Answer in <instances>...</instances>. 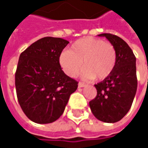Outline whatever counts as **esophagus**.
Returning <instances> with one entry per match:
<instances>
[{
    "instance_id": "esophagus-1",
    "label": "esophagus",
    "mask_w": 148,
    "mask_h": 148,
    "mask_svg": "<svg viewBox=\"0 0 148 148\" xmlns=\"http://www.w3.org/2000/svg\"><path fill=\"white\" fill-rule=\"evenodd\" d=\"M78 86H79V88H84V87L86 86V84H85L84 83L79 82V84H78Z\"/></svg>"
}]
</instances>
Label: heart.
Instances as JSON below:
<instances>
[{
    "instance_id": "heart-1",
    "label": "heart",
    "mask_w": 148,
    "mask_h": 148,
    "mask_svg": "<svg viewBox=\"0 0 148 148\" xmlns=\"http://www.w3.org/2000/svg\"><path fill=\"white\" fill-rule=\"evenodd\" d=\"M116 60V50L112 44L92 37L74 42L70 50L62 52L60 56L65 74L75 77L84 65L82 75L87 79H105L112 72Z\"/></svg>"
}]
</instances>
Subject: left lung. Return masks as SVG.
Wrapping results in <instances>:
<instances>
[{
  "instance_id": "left-lung-1",
  "label": "left lung",
  "mask_w": 148,
  "mask_h": 148,
  "mask_svg": "<svg viewBox=\"0 0 148 148\" xmlns=\"http://www.w3.org/2000/svg\"><path fill=\"white\" fill-rule=\"evenodd\" d=\"M113 45L117 60L112 72L94 86L97 96L89 102L94 117L102 122H119L129 111L138 88L136 57L123 39L112 34H100Z\"/></svg>"
}]
</instances>
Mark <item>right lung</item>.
Instances as JSON below:
<instances>
[{
  "instance_id": "1",
  "label": "right lung",
  "mask_w": 148,
  "mask_h": 148,
  "mask_svg": "<svg viewBox=\"0 0 148 148\" xmlns=\"http://www.w3.org/2000/svg\"><path fill=\"white\" fill-rule=\"evenodd\" d=\"M69 43L61 38L44 37L20 55L15 75L17 99L34 123L56 121L78 88V82L64 74L60 64L62 50Z\"/></svg>"
}]
</instances>
